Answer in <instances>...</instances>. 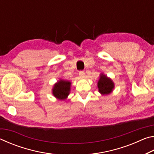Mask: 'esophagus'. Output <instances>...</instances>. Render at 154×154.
<instances>
[{
	"instance_id": "esophagus-1",
	"label": "esophagus",
	"mask_w": 154,
	"mask_h": 154,
	"mask_svg": "<svg viewBox=\"0 0 154 154\" xmlns=\"http://www.w3.org/2000/svg\"><path fill=\"white\" fill-rule=\"evenodd\" d=\"M79 76L81 77H85V73L84 72V71H79Z\"/></svg>"
}]
</instances>
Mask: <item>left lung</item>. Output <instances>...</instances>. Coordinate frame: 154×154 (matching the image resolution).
Segmentation results:
<instances>
[{"label": "left lung", "mask_w": 154, "mask_h": 154, "mask_svg": "<svg viewBox=\"0 0 154 154\" xmlns=\"http://www.w3.org/2000/svg\"><path fill=\"white\" fill-rule=\"evenodd\" d=\"M98 90L102 94H108L111 93L114 88L113 82L106 75L102 74L98 82Z\"/></svg>", "instance_id": "left-lung-1"}]
</instances>
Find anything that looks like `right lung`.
Instances as JSON below:
<instances>
[{
	"label": "right lung",
	"instance_id": "1",
	"mask_svg": "<svg viewBox=\"0 0 154 154\" xmlns=\"http://www.w3.org/2000/svg\"><path fill=\"white\" fill-rule=\"evenodd\" d=\"M70 87L71 82L64 80L59 81L53 88V94L60 100H64L69 94Z\"/></svg>",
	"mask_w": 154,
	"mask_h": 154
}]
</instances>
